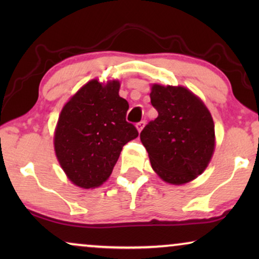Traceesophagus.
<instances>
[{
    "label": "esophagus",
    "instance_id": "1",
    "mask_svg": "<svg viewBox=\"0 0 259 259\" xmlns=\"http://www.w3.org/2000/svg\"><path fill=\"white\" fill-rule=\"evenodd\" d=\"M144 126H145V121L143 120V121L137 123V130L139 131V132H141V131H143V128H144Z\"/></svg>",
    "mask_w": 259,
    "mask_h": 259
}]
</instances>
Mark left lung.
Returning <instances> with one entry per match:
<instances>
[{
    "mask_svg": "<svg viewBox=\"0 0 259 259\" xmlns=\"http://www.w3.org/2000/svg\"><path fill=\"white\" fill-rule=\"evenodd\" d=\"M151 104L158 118L140 140L152 168L166 183L182 185L204 172L214 151V123L206 106L185 87L153 84Z\"/></svg>",
    "mask_w": 259,
    "mask_h": 259,
    "instance_id": "8db88e82",
    "label": "left lung"
}]
</instances>
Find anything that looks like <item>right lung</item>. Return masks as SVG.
I'll use <instances>...</instances> for the list:
<instances>
[{
  "label": "right lung",
  "instance_id": "add662e5",
  "mask_svg": "<svg viewBox=\"0 0 259 259\" xmlns=\"http://www.w3.org/2000/svg\"><path fill=\"white\" fill-rule=\"evenodd\" d=\"M119 81L92 80L62 108L54 136L58 160L75 185L100 186L109 178L123 145L139 136L126 121L128 102L119 95Z\"/></svg>",
  "mask_w": 259,
  "mask_h": 259
}]
</instances>
